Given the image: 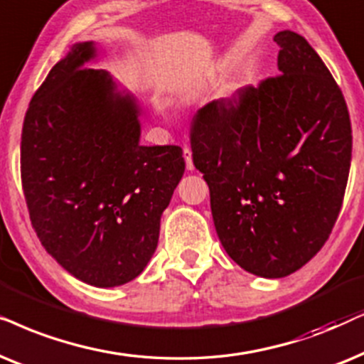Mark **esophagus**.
Here are the masks:
<instances>
[{
  "instance_id": "obj_1",
  "label": "esophagus",
  "mask_w": 364,
  "mask_h": 364,
  "mask_svg": "<svg viewBox=\"0 0 364 364\" xmlns=\"http://www.w3.org/2000/svg\"><path fill=\"white\" fill-rule=\"evenodd\" d=\"M183 156H185V161H186V169H188V171H193V169H195V164H193L191 149L188 146L183 148Z\"/></svg>"
}]
</instances>
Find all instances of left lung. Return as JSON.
I'll list each match as a JSON object with an SVG mask.
<instances>
[{
  "mask_svg": "<svg viewBox=\"0 0 364 364\" xmlns=\"http://www.w3.org/2000/svg\"><path fill=\"white\" fill-rule=\"evenodd\" d=\"M273 40L281 75L203 106L191 128L218 238L261 278L294 273L326 243L353 146L346 101L318 53L294 31Z\"/></svg>",
  "mask_w": 364,
  "mask_h": 364,
  "instance_id": "8db88e82",
  "label": "left lung"
}]
</instances>
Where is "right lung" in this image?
Instances as JSON below:
<instances>
[{
    "instance_id": "obj_1",
    "label": "right lung",
    "mask_w": 364,
    "mask_h": 364,
    "mask_svg": "<svg viewBox=\"0 0 364 364\" xmlns=\"http://www.w3.org/2000/svg\"><path fill=\"white\" fill-rule=\"evenodd\" d=\"M95 41L75 43L26 111L21 181L45 250L75 278L114 288L141 274L185 173L179 146H141V108Z\"/></svg>"
}]
</instances>
